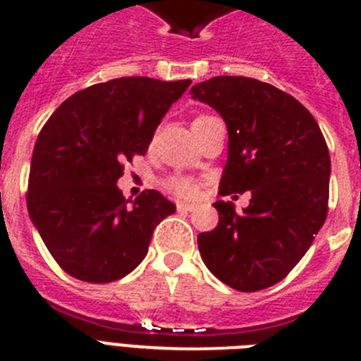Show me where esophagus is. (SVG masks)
I'll list each match as a JSON object with an SVG mask.
<instances>
[{
  "label": "esophagus",
  "mask_w": 361,
  "mask_h": 361,
  "mask_svg": "<svg viewBox=\"0 0 361 361\" xmlns=\"http://www.w3.org/2000/svg\"><path fill=\"white\" fill-rule=\"evenodd\" d=\"M177 209L178 212H195L197 209V206L195 204H184V202H180V204H177Z\"/></svg>",
  "instance_id": "obj_1"
}]
</instances>
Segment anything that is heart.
Segmentation results:
<instances>
[{"instance_id":"obj_1","label":"heart","mask_w":361,"mask_h":361,"mask_svg":"<svg viewBox=\"0 0 361 361\" xmlns=\"http://www.w3.org/2000/svg\"><path fill=\"white\" fill-rule=\"evenodd\" d=\"M209 117L212 116L195 117V121H193L191 126L204 123V121L209 119ZM168 188H170V191L173 193V195L180 197V199H193V197H197V186L186 177H171L170 180H168Z\"/></svg>"}]
</instances>
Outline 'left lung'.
I'll return each mask as SVG.
<instances>
[{"instance_id":"obj_1","label":"left lung","mask_w":361,"mask_h":361,"mask_svg":"<svg viewBox=\"0 0 361 361\" xmlns=\"http://www.w3.org/2000/svg\"><path fill=\"white\" fill-rule=\"evenodd\" d=\"M190 94L215 108L228 126L220 195L251 191L242 213L231 202L213 204L219 224L197 238L200 257L237 291L275 286L327 219L331 157L320 126L293 95L258 79L219 75Z\"/></svg>"}]
</instances>
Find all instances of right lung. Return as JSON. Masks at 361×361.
<instances>
[{
	"mask_svg": "<svg viewBox=\"0 0 361 361\" xmlns=\"http://www.w3.org/2000/svg\"><path fill=\"white\" fill-rule=\"evenodd\" d=\"M191 85L119 78L73 94L37 135L27 208L63 271L108 283L132 273L153 229L175 212L159 191L126 200L117 188L124 164L145 155L166 111Z\"/></svg>",
	"mask_w": 361,
	"mask_h": 361,
	"instance_id": "add662e5",
	"label": "right lung"
}]
</instances>
